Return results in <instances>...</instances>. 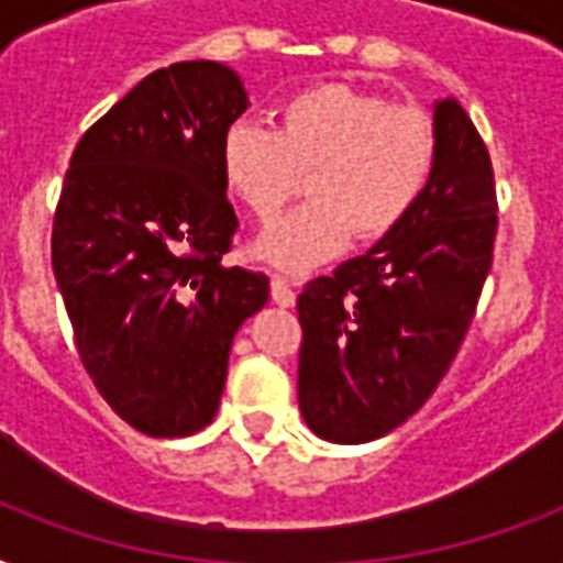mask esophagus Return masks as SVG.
I'll return each instance as SVG.
<instances>
[{"label":"esophagus","mask_w":563,"mask_h":563,"mask_svg":"<svg viewBox=\"0 0 563 563\" xmlns=\"http://www.w3.org/2000/svg\"><path fill=\"white\" fill-rule=\"evenodd\" d=\"M272 300L277 307H295V291H291L289 283L283 280V277H277V274L272 277Z\"/></svg>","instance_id":"34e87169"}]
</instances>
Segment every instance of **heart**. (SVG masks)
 Returning <instances> with one entry per match:
<instances>
[{
    "label": "heart",
    "mask_w": 563,
    "mask_h": 563,
    "mask_svg": "<svg viewBox=\"0 0 563 563\" xmlns=\"http://www.w3.org/2000/svg\"><path fill=\"white\" fill-rule=\"evenodd\" d=\"M438 161L429 113L344 81L309 84L277 108V131L233 122L219 166L224 187L256 221H272L309 172V203L274 221L254 256L286 274H307L351 245L400 228L427 192Z\"/></svg>",
    "instance_id": "heart-1"
}]
</instances>
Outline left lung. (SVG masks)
<instances>
[{
    "mask_svg": "<svg viewBox=\"0 0 563 563\" xmlns=\"http://www.w3.org/2000/svg\"><path fill=\"white\" fill-rule=\"evenodd\" d=\"M427 192L371 251L298 298V400L333 444L388 435L435 391L476 312L497 236L488 148L455 99L435 101Z\"/></svg>",
    "mask_w": 563,
    "mask_h": 563,
    "instance_id": "8db88e82",
    "label": "left lung"
}]
</instances>
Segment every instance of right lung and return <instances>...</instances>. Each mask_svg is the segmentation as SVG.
<instances>
[{
	"label": "right lung",
	"instance_id": "1",
	"mask_svg": "<svg viewBox=\"0 0 563 563\" xmlns=\"http://www.w3.org/2000/svg\"><path fill=\"white\" fill-rule=\"evenodd\" d=\"M247 110L230 66L145 75L75 145L52 228V268L78 356L119 418L184 438L219 411L233 335L268 277L221 265L236 212L221 136Z\"/></svg>",
	"mask_w": 563,
	"mask_h": 563
}]
</instances>
